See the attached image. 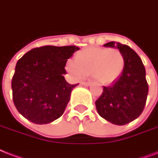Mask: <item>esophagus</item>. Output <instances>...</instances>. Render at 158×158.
<instances>
[{"instance_id": "obj_1", "label": "esophagus", "mask_w": 158, "mask_h": 158, "mask_svg": "<svg viewBox=\"0 0 158 158\" xmlns=\"http://www.w3.org/2000/svg\"><path fill=\"white\" fill-rule=\"evenodd\" d=\"M82 85H84V86H89L90 84H91V82H81Z\"/></svg>"}]
</instances>
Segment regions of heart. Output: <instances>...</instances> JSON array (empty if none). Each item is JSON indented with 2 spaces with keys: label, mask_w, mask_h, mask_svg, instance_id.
Returning <instances> with one entry per match:
<instances>
[{
  "label": "heart",
  "mask_w": 158,
  "mask_h": 158,
  "mask_svg": "<svg viewBox=\"0 0 158 158\" xmlns=\"http://www.w3.org/2000/svg\"><path fill=\"white\" fill-rule=\"evenodd\" d=\"M74 63L68 62L65 67L74 79L92 74L98 84L106 85L120 76L125 67V57L115 48H89L75 54Z\"/></svg>",
  "instance_id": "heart-1"
}]
</instances>
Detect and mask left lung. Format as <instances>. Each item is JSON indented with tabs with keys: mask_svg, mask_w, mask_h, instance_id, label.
I'll return each instance as SVG.
<instances>
[{
	"mask_svg": "<svg viewBox=\"0 0 158 158\" xmlns=\"http://www.w3.org/2000/svg\"><path fill=\"white\" fill-rule=\"evenodd\" d=\"M123 53L125 67L120 76L107 87L97 100L98 112L114 125H124L137 119L144 109L148 93L146 71L142 60L127 45L117 42L106 43Z\"/></svg>",
	"mask_w": 158,
	"mask_h": 158,
	"instance_id": "left-lung-1",
	"label": "left lung"
}]
</instances>
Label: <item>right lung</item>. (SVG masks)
<instances>
[{"instance_id":"add662e5","label":"right lung","mask_w":158,"mask_h":158,"mask_svg":"<svg viewBox=\"0 0 158 158\" xmlns=\"http://www.w3.org/2000/svg\"><path fill=\"white\" fill-rule=\"evenodd\" d=\"M76 46H43L19 60L11 81L14 104L27 120L44 125L60 117L77 84L64 79L67 60Z\"/></svg>"}]
</instances>
